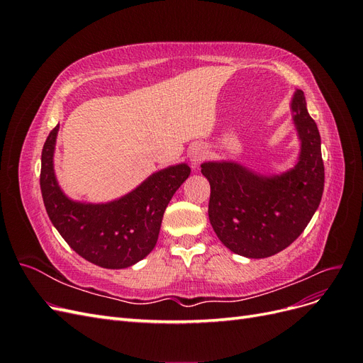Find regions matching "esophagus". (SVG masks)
<instances>
[{"label": "esophagus", "instance_id": "esophagus-1", "mask_svg": "<svg viewBox=\"0 0 363 363\" xmlns=\"http://www.w3.org/2000/svg\"><path fill=\"white\" fill-rule=\"evenodd\" d=\"M206 147L203 144H192L191 148H189V159H191V163L192 167H199V164L206 159Z\"/></svg>", "mask_w": 363, "mask_h": 363}]
</instances>
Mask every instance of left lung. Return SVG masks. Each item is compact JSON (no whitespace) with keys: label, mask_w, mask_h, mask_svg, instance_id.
Listing matches in <instances>:
<instances>
[{"label":"left lung","mask_w":363,"mask_h":363,"mask_svg":"<svg viewBox=\"0 0 363 363\" xmlns=\"http://www.w3.org/2000/svg\"><path fill=\"white\" fill-rule=\"evenodd\" d=\"M291 108L301 140L300 159L292 169L267 177L235 162L201 164L211 183L208 219L219 240L239 256L277 255L304 232L321 203V138L303 91L295 92Z\"/></svg>","instance_id":"left-lung-1"}]
</instances>
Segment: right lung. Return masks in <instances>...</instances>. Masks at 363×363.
I'll return each mask as SVG.
<instances>
[{
    "label": "right lung",
    "instance_id": "1",
    "mask_svg": "<svg viewBox=\"0 0 363 363\" xmlns=\"http://www.w3.org/2000/svg\"><path fill=\"white\" fill-rule=\"evenodd\" d=\"M59 125L43 144L40 191L52 225L67 244L91 263L121 269L135 265L155 248L162 218L182 183L189 177L186 163L164 168L123 199L106 204H86L69 200L54 175V145Z\"/></svg>",
    "mask_w": 363,
    "mask_h": 363
}]
</instances>
